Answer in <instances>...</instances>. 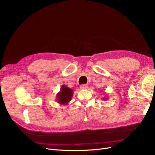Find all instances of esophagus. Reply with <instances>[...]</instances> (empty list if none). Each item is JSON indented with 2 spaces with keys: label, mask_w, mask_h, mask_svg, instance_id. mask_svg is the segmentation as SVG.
Here are the masks:
<instances>
[{
  "label": "esophagus",
  "mask_w": 155,
  "mask_h": 155,
  "mask_svg": "<svg viewBox=\"0 0 155 155\" xmlns=\"http://www.w3.org/2000/svg\"><path fill=\"white\" fill-rule=\"evenodd\" d=\"M88 88V86L87 84H81L80 86V88L81 90H86Z\"/></svg>",
  "instance_id": "34e87169"
}]
</instances>
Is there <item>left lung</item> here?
Listing matches in <instances>:
<instances>
[{"mask_svg": "<svg viewBox=\"0 0 155 155\" xmlns=\"http://www.w3.org/2000/svg\"><path fill=\"white\" fill-rule=\"evenodd\" d=\"M107 96H106V97H104V98H103V100H104V101H106V100H107Z\"/></svg>", "mask_w": 155, "mask_h": 155, "instance_id": "obj_1", "label": "left lung"}]
</instances>
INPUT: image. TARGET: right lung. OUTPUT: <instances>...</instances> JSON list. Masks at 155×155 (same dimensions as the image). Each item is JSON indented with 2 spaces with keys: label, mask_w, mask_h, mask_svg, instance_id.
Segmentation results:
<instances>
[{
  "label": "right lung",
  "mask_w": 155,
  "mask_h": 155,
  "mask_svg": "<svg viewBox=\"0 0 155 155\" xmlns=\"http://www.w3.org/2000/svg\"><path fill=\"white\" fill-rule=\"evenodd\" d=\"M73 96V90L67 87L65 85H62L60 91L57 94V101L61 105H68L71 101Z\"/></svg>",
  "instance_id": "1"
}]
</instances>
